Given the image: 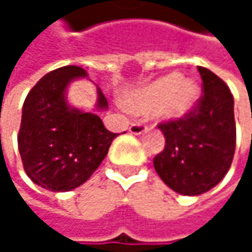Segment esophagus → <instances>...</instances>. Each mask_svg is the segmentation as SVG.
Here are the masks:
<instances>
[{"label": "esophagus", "instance_id": "obj_1", "mask_svg": "<svg viewBox=\"0 0 252 252\" xmlns=\"http://www.w3.org/2000/svg\"><path fill=\"white\" fill-rule=\"evenodd\" d=\"M146 131H147V126H144L143 123H135V124H131V126H129V132L134 134V135L144 134Z\"/></svg>", "mask_w": 252, "mask_h": 252}]
</instances>
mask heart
Returning <instances> with one entry per match:
<instances>
[{
	"label": "heart",
	"instance_id": "b5f03b06",
	"mask_svg": "<svg viewBox=\"0 0 252 252\" xmlns=\"http://www.w3.org/2000/svg\"><path fill=\"white\" fill-rule=\"evenodd\" d=\"M200 96L198 86L181 74H168L137 90L126 100V108L134 114H147L158 108L163 120H181L192 111Z\"/></svg>",
	"mask_w": 252,
	"mask_h": 252
}]
</instances>
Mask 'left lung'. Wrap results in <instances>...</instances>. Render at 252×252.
Listing matches in <instances>:
<instances>
[{
	"label": "left lung",
	"mask_w": 252,
	"mask_h": 252,
	"mask_svg": "<svg viewBox=\"0 0 252 252\" xmlns=\"http://www.w3.org/2000/svg\"><path fill=\"white\" fill-rule=\"evenodd\" d=\"M203 96L181 120L160 123L165 149L153 159L160 179L182 195H200L226 175L236 144L233 96L226 83L198 67Z\"/></svg>",
	"instance_id": "8db88e82"
}]
</instances>
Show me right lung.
<instances>
[{"instance_id": "add662e5", "label": "right lung", "mask_w": 252, "mask_h": 252, "mask_svg": "<svg viewBox=\"0 0 252 252\" xmlns=\"http://www.w3.org/2000/svg\"><path fill=\"white\" fill-rule=\"evenodd\" d=\"M86 76L77 65L57 68L34 84L23 103L19 152L27 176L45 189L64 192L84 184L118 135L108 131L96 114L67 103L68 84ZM96 108H108L100 89Z\"/></svg>"}]
</instances>
